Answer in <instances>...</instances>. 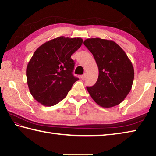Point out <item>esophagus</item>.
I'll use <instances>...</instances> for the list:
<instances>
[{
    "label": "esophagus",
    "instance_id": "1",
    "mask_svg": "<svg viewBox=\"0 0 156 156\" xmlns=\"http://www.w3.org/2000/svg\"><path fill=\"white\" fill-rule=\"evenodd\" d=\"M87 78V74H84L83 75L81 76V78L82 80H85V78Z\"/></svg>",
    "mask_w": 156,
    "mask_h": 156
}]
</instances>
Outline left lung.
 <instances>
[{
	"label": "left lung",
	"instance_id": "left-lung-1",
	"mask_svg": "<svg viewBox=\"0 0 156 156\" xmlns=\"http://www.w3.org/2000/svg\"><path fill=\"white\" fill-rule=\"evenodd\" d=\"M85 45L96 61L99 76L93 87H87L90 97L104 108L120 104L132 88L134 68L120 46L111 40L88 38Z\"/></svg>",
	"mask_w": 156,
	"mask_h": 156
}]
</instances>
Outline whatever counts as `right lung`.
<instances>
[{
  "instance_id": "right-lung-1",
  "label": "right lung",
  "mask_w": 156,
  "mask_h": 156,
  "mask_svg": "<svg viewBox=\"0 0 156 156\" xmlns=\"http://www.w3.org/2000/svg\"><path fill=\"white\" fill-rule=\"evenodd\" d=\"M81 38L60 36L46 42L33 54L26 69L27 83L34 98L44 106H53L67 96L79 79L72 74L71 56L81 47Z\"/></svg>"
}]
</instances>
